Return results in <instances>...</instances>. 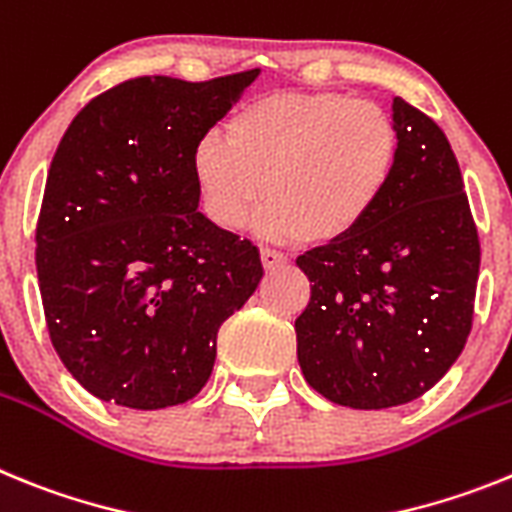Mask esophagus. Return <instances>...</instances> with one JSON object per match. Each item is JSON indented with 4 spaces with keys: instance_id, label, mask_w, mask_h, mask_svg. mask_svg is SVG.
Segmentation results:
<instances>
[{
    "instance_id": "esophagus-1",
    "label": "esophagus",
    "mask_w": 512,
    "mask_h": 512,
    "mask_svg": "<svg viewBox=\"0 0 512 512\" xmlns=\"http://www.w3.org/2000/svg\"><path fill=\"white\" fill-rule=\"evenodd\" d=\"M260 260H262V268L265 270H275V268H283V265H288V255H283V252H278V250H270V247H262Z\"/></svg>"
}]
</instances>
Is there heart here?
<instances>
[{
  "label": "heart",
  "instance_id": "1",
  "mask_svg": "<svg viewBox=\"0 0 512 512\" xmlns=\"http://www.w3.org/2000/svg\"><path fill=\"white\" fill-rule=\"evenodd\" d=\"M399 128L384 105L342 92H270L203 133L193 175L203 211L237 229L260 203L270 237L330 244L361 229L397 170Z\"/></svg>",
  "mask_w": 512,
  "mask_h": 512
}]
</instances>
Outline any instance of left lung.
<instances>
[{
	"label": "left lung",
	"instance_id": "8db88e82",
	"mask_svg": "<svg viewBox=\"0 0 512 512\" xmlns=\"http://www.w3.org/2000/svg\"><path fill=\"white\" fill-rule=\"evenodd\" d=\"M397 170L371 219L299 255L311 299L296 319L304 379L330 402L384 410L422 397L474 319L479 234L459 162L433 118L394 97Z\"/></svg>",
	"mask_w": 512,
	"mask_h": 512
}]
</instances>
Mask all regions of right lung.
Instances as JSON below:
<instances>
[{"instance_id": "obj_1", "label": "right lung", "mask_w": 512, "mask_h": 512, "mask_svg": "<svg viewBox=\"0 0 512 512\" xmlns=\"http://www.w3.org/2000/svg\"><path fill=\"white\" fill-rule=\"evenodd\" d=\"M260 69L136 77L77 113L35 226L48 335L102 402L162 410L206 386L219 327L255 293L260 252L198 211L193 149Z\"/></svg>"}]
</instances>
